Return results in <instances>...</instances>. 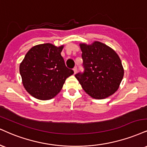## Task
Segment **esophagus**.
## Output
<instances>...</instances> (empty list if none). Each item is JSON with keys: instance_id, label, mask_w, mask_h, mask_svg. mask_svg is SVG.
I'll use <instances>...</instances> for the list:
<instances>
[{"instance_id": "esophagus-1", "label": "esophagus", "mask_w": 147, "mask_h": 147, "mask_svg": "<svg viewBox=\"0 0 147 147\" xmlns=\"http://www.w3.org/2000/svg\"><path fill=\"white\" fill-rule=\"evenodd\" d=\"M73 71H74V74L77 73V67H75V68H73Z\"/></svg>"}]
</instances>
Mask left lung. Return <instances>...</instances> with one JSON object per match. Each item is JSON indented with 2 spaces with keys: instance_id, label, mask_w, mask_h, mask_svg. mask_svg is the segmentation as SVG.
<instances>
[{
  "instance_id": "8db88e82",
  "label": "left lung",
  "mask_w": 147,
  "mask_h": 147,
  "mask_svg": "<svg viewBox=\"0 0 147 147\" xmlns=\"http://www.w3.org/2000/svg\"><path fill=\"white\" fill-rule=\"evenodd\" d=\"M83 73L76 74L84 90L96 99H103L117 91L124 76L121 60L112 48L94 41L91 45L81 43Z\"/></svg>"
}]
</instances>
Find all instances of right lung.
<instances>
[{"label": "right lung", "mask_w": 147, "mask_h": 147, "mask_svg": "<svg viewBox=\"0 0 147 147\" xmlns=\"http://www.w3.org/2000/svg\"><path fill=\"white\" fill-rule=\"evenodd\" d=\"M63 45H38L31 48L20 64L22 84L31 96L40 100L53 98L65 81L74 73L67 68L61 53Z\"/></svg>", "instance_id": "add662e5"}]
</instances>
